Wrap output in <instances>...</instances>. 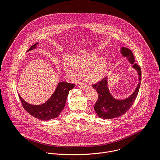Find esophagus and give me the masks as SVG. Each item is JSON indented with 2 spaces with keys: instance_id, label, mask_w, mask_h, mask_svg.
Listing matches in <instances>:
<instances>
[{
  "instance_id": "esophagus-1",
  "label": "esophagus",
  "mask_w": 160,
  "mask_h": 160,
  "mask_svg": "<svg viewBox=\"0 0 160 160\" xmlns=\"http://www.w3.org/2000/svg\"><path fill=\"white\" fill-rule=\"evenodd\" d=\"M78 86L80 88H84L87 87V84H85V83H83V82H79L78 84Z\"/></svg>"
}]
</instances>
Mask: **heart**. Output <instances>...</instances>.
<instances>
[{"mask_svg":"<svg viewBox=\"0 0 160 160\" xmlns=\"http://www.w3.org/2000/svg\"><path fill=\"white\" fill-rule=\"evenodd\" d=\"M95 52H88L83 54L73 55L68 58V64H64V69L68 73L85 70V77L91 82L101 80L106 72V62L104 58L98 59Z\"/></svg>","mask_w":160,"mask_h":160,"instance_id":"obj_1","label":"heart"}]
</instances>
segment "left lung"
Here are the masks:
<instances>
[{"label": "left lung", "mask_w": 160, "mask_h": 160, "mask_svg": "<svg viewBox=\"0 0 160 160\" xmlns=\"http://www.w3.org/2000/svg\"><path fill=\"white\" fill-rule=\"evenodd\" d=\"M121 53L128 59L133 68L137 70L139 74V82L134 92L127 99L118 100L110 94L107 82V77L92 85L98 94V99L94 106V110L99 117L104 119H111L118 117L125 114L132 106L138 96L141 80V70L140 66L135 63V58L131 50L126 48H121Z\"/></svg>", "instance_id": "left-lung-1"}]
</instances>
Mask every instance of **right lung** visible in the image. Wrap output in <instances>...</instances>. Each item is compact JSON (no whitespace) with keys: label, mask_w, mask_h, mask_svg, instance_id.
<instances>
[{"label":"right lung","mask_w":160,"mask_h":160,"mask_svg":"<svg viewBox=\"0 0 160 160\" xmlns=\"http://www.w3.org/2000/svg\"><path fill=\"white\" fill-rule=\"evenodd\" d=\"M37 44L38 43L32 45L28 51L35 49ZM74 87V83L64 82H59L51 98L41 105L30 104L22 99L19 94V98L22 107L30 115L39 120L46 121L59 117V114L64 108L69 91Z\"/></svg>","instance_id":"add662e5"}]
</instances>
